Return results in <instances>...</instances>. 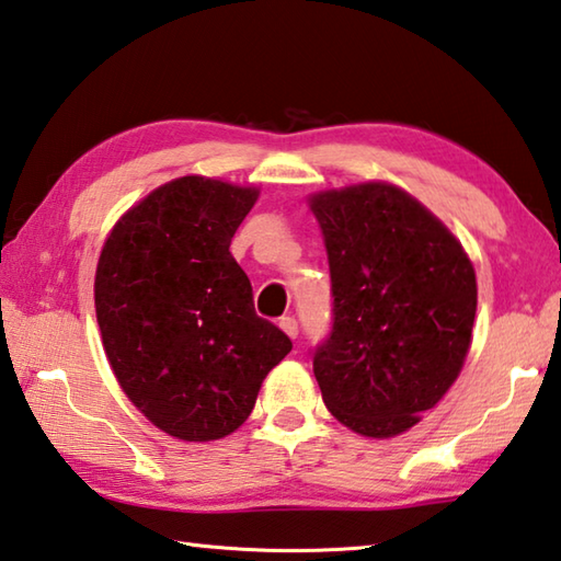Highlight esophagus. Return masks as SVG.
Returning a JSON list of instances; mask_svg holds the SVG:
<instances>
[{"label":"esophagus","instance_id":"34e87169","mask_svg":"<svg viewBox=\"0 0 561 561\" xmlns=\"http://www.w3.org/2000/svg\"><path fill=\"white\" fill-rule=\"evenodd\" d=\"M279 329L289 335V339H297L299 335V323L297 319H291V316H284V319L279 321Z\"/></svg>","mask_w":561,"mask_h":561}]
</instances>
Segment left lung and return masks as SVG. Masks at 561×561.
Returning a JSON list of instances; mask_svg holds the SVG:
<instances>
[{"mask_svg": "<svg viewBox=\"0 0 561 561\" xmlns=\"http://www.w3.org/2000/svg\"><path fill=\"white\" fill-rule=\"evenodd\" d=\"M331 267L333 325L313 375L348 430L387 439L432 410L463 368L473 264L444 222L392 183L309 198Z\"/></svg>", "mask_w": 561, "mask_h": 561, "instance_id": "8db88e82", "label": "left lung"}]
</instances>
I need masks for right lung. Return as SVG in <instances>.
<instances>
[{
	"label": "right lung",
	"instance_id": "obj_1",
	"mask_svg": "<svg viewBox=\"0 0 561 561\" xmlns=\"http://www.w3.org/2000/svg\"><path fill=\"white\" fill-rule=\"evenodd\" d=\"M257 188L181 176L129 208L105 240L95 313L131 404L183 442L222 439L248 420L260 385L291 351L254 313L230 240Z\"/></svg>",
	"mask_w": 561,
	"mask_h": 561
}]
</instances>
